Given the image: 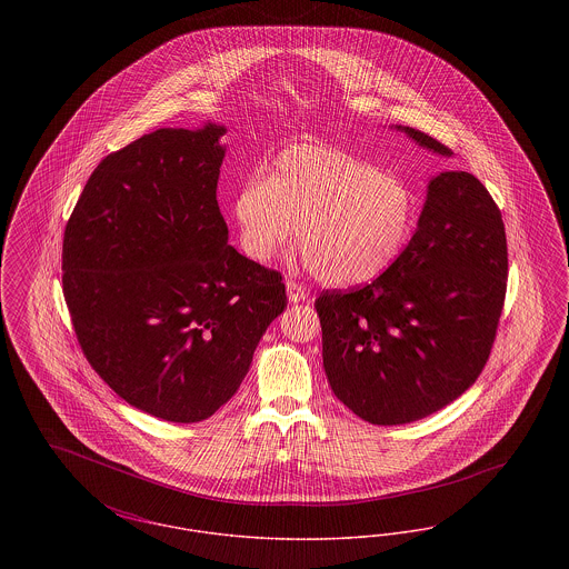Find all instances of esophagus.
<instances>
[{
	"label": "esophagus",
	"instance_id": "34e87169",
	"mask_svg": "<svg viewBox=\"0 0 569 569\" xmlns=\"http://www.w3.org/2000/svg\"><path fill=\"white\" fill-rule=\"evenodd\" d=\"M286 292H288V298H290L292 302H302V300H307V297H309L307 288L300 286L297 281H292V279L286 281Z\"/></svg>",
	"mask_w": 569,
	"mask_h": 569
}]
</instances>
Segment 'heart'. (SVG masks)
I'll list each match as a JSON object with an SVG mask.
<instances>
[{
  "label": "heart",
  "mask_w": 569,
  "mask_h": 569,
  "mask_svg": "<svg viewBox=\"0 0 569 569\" xmlns=\"http://www.w3.org/2000/svg\"><path fill=\"white\" fill-rule=\"evenodd\" d=\"M243 251L269 260L292 234L328 286H360L388 271L413 232L418 196L401 177L339 147L292 144L232 200Z\"/></svg>",
  "instance_id": "b5f03b06"
}]
</instances>
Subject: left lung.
<instances>
[{
	"label": "left lung",
	"mask_w": 569,
	"mask_h": 569,
	"mask_svg": "<svg viewBox=\"0 0 569 569\" xmlns=\"http://www.w3.org/2000/svg\"><path fill=\"white\" fill-rule=\"evenodd\" d=\"M439 156L429 134L397 126ZM508 283L501 211L469 172H439L397 262L316 309L335 397L362 420L392 427L427 418L478 379L497 335Z\"/></svg>",
	"instance_id": "8db88e82"
}]
</instances>
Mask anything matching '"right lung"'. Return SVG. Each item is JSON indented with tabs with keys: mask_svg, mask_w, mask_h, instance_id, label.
Here are the masks:
<instances>
[{
	"mask_svg": "<svg viewBox=\"0 0 569 569\" xmlns=\"http://www.w3.org/2000/svg\"><path fill=\"white\" fill-rule=\"evenodd\" d=\"M223 134L162 128L110 153L63 232V297L84 358L123 401L168 422L228 403L288 305L281 272L228 244Z\"/></svg>",
	"mask_w": 569,
	"mask_h": 569,
	"instance_id": "right-lung-1",
	"label": "right lung"
}]
</instances>
